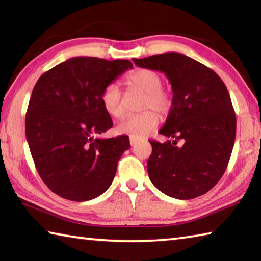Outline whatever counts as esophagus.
<instances>
[{
	"label": "esophagus",
	"instance_id": "1",
	"mask_svg": "<svg viewBox=\"0 0 261 261\" xmlns=\"http://www.w3.org/2000/svg\"><path fill=\"white\" fill-rule=\"evenodd\" d=\"M137 143V139L136 138H134V137H130V144H131V146H134V145Z\"/></svg>",
	"mask_w": 261,
	"mask_h": 261
}]
</instances>
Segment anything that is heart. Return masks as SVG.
Wrapping results in <instances>:
<instances>
[{"label": "heart", "instance_id": "1", "mask_svg": "<svg viewBox=\"0 0 261 261\" xmlns=\"http://www.w3.org/2000/svg\"><path fill=\"white\" fill-rule=\"evenodd\" d=\"M126 82L131 86L145 92L143 99V109H154L165 116L171 108L173 98L170 93L162 88L161 74L152 69H137L126 76ZM123 93L120 85L112 82L107 84L101 92V103L110 116L120 118L124 114L122 103ZM159 118L153 110H145L140 114L129 115L118 123L116 131L118 134L130 135L134 138H143L158 126Z\"/></svg>", "mask_w": 261, "mask_h": 261}]
</instances>
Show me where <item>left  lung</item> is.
<instances>
[{
  "label": "left lung",
  "instance_id": "1",
  "mask_svg": "<svg viewBox=\"0 0 261 261\" xmlns=\"http://www.w3.org/2000/svg\"><path fill=\"white\" fill-rule=\"evenodd\" d=\"M132 61L165 73L174 92L173 107L159 131L174 141L149 140V179L176 199L205 194L223 176L235 143L236 115L226 85L213 70L179 53Z\"/></svg>",
  "mask_w": 261,
  "mask_h": 261
}]
</instances>
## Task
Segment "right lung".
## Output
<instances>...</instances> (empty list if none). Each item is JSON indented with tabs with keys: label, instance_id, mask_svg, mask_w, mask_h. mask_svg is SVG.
<instances>
[{
	"label": "right lung",
	"instance_id": "add662e5",
	"mask_svg": "<svg viewBox=\"0 0 261 261\" xmlns=\"http://www.w3.org/2000/svg\"><path fill=\"white\" fill-rule=\"evenodd\" d=\"M127 60L72 57L38 79L25 118L35 168L48 188L64 199L86 201L113 183L129 137L94 138L113 126L101 103L107 84L127 69Z\"/></svg>",
	"mask_w": 261,
	"mask_h": 261
}]
</instances>
